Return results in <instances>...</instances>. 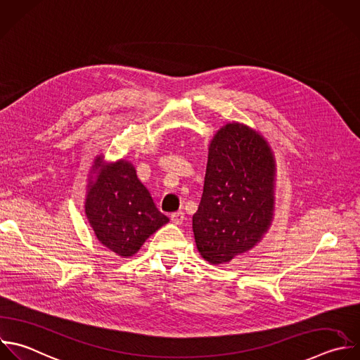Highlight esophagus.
<instances>
[{
	"label": "esophagus",
	"instance_id": "1",
	"mask_svg": "<svg viewBox=\"0 0 360 360\" xmlns=\"http://www.w3.org/2000/svg\"><path fill=\"white\" fill-rule=\"evenodd\" d=\"M172 222L176 224V225H181L183 221H184V212L183 211H177V212H173L172 217H170Z\"/></svg>",
	"mask_w": 360,
	"mask_h": 360
}]
</instances>
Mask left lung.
<instances>
[{
  "label": "left lung",
  "instance_id": "1",
  "mask_svg": "<svg viewBox=\"0 0 360 360\" xmlns=\"http://www.w3.org/2000/svg\"><path fill=\"white\" fill-rule=\"evenodd\" d=\"M274 156L260 134L231 122L214 135L193 215L195 245L207 262L228 263L263 238L274 211Z\"/></svg>",
  "mask_w": 360,
  "mask_h": 360
}]
</instances>
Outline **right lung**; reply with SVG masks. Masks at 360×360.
<instances>
[{
	"label": "right lung",
	"instance_id": "right-lung-1",
	"mask_svg": "<svg viewBox=\"0 0 360 360\" xmlns=\"http://www.w3.org/2000/svg\"><path fill=\"white\" fill-rule=\"evenodd\" d=\"M89 180L86 215L97 239L121 257L134 256L145 240L169 222L136 176L132 163H105L97 156Z\"/></svg>",
	"mask_w": 360,
	"mask_h": 360
}]
</instances>
